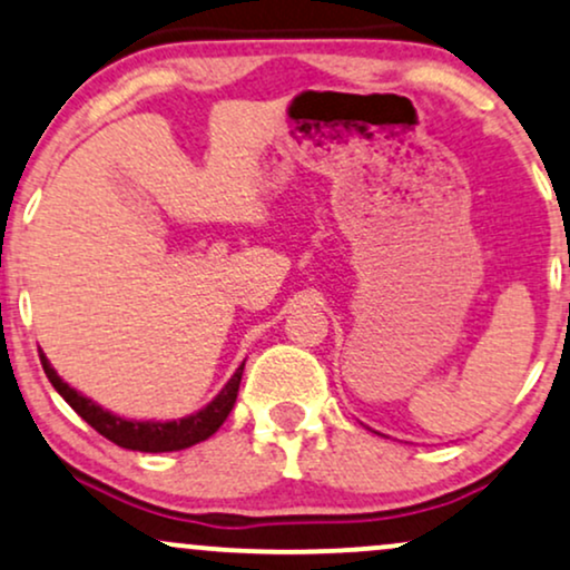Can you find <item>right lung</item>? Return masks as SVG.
I'll return each instance as SVG.
<instances>
[{
	"label": "right lung",
	"instance_id": "1",
	"mask_svg": "<svg viewBox=\"0 0 570 570\" xmlns=\"http://www.w3.org/2000/svg\"><path fill=\"white\" fill-rule=\"evenodd\" d=\"M39 361H42V368H45L47 380L52 382V387L66 397L68 406L77 411V414L89 424V428H95L102 438H108L111 443L121 445V449L146 451V454L190 449V445L207 441L209 435H215L219 430V424L228 420L233 403H236L238 385H242V372H244V363H242V366L236 368V374L230 376L228 385L219 390V395L215 397V401H212L207 409L185 416V420L129 422V420H121V416L111 414V411L100 409L98 403H92L89 397L77 393L73 387H68L66 382L55 374V368L50 366V361L45 358V353L39 355Z\"/></svg>",
	"mask_w": 570,
	"mask_h": 570
}]
</instances>
